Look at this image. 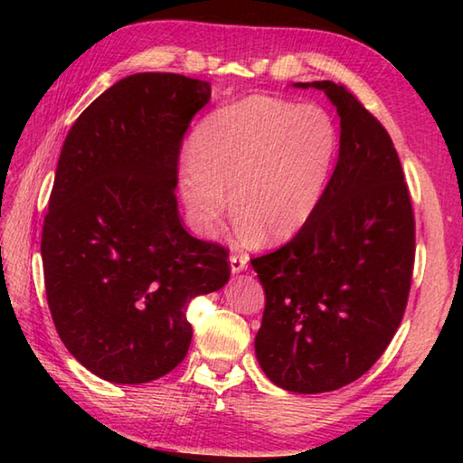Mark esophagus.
I'll use <instances>...</instances> for the list:
<instances>
[{
	"label": "esophagus",
	"mask_w": 463,
	"mask_h": 463,
	"mask_svg": "<svg viewBox=\"0 0 463 463\" xmlns=\"http://www.w3.org/2000/svg\"><path fill=\"white\" fill-rule=\"evenodd\" d=\"M247 261H249V257L247 255H231V271L232 273H241V271H245L247 269Z\"/></svg>",
	"instance_id": "obj_1"
}]
</instances>
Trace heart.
<instances>
[{
  "label": "heart",
  "mask_w": 463,
  "mask_h": 463,
  "mask_svg": "<svg viewBox=\"0 0 463 463\" xmlns=\"http://www.w3.org/2000/svg\"><path fill=\"white\" fill-rule=\"evenodd\" d=\"M339 132L318 106L250 96L216 109L192 138L179 174L187 218L210 237L229 203L245 241H286L304 229L323 200Z\"/></svg>",
  "instance_id": "b5f03b06"
}]
</instances>
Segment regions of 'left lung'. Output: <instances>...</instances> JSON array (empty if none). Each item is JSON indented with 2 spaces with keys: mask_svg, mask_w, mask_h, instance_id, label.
Segmentation results:
<instances>
[{
  "mask_svg": "<svg viewBox=\"0 0 463 463\" xmlns=\"http://www.w3.org/2000/svg\"><path fill=\"white\" fill-rule=\"evenodd\" d=\"M326 93L341 118L339 159L317 213L250 265L265 289L255 355L288 392L339 390L370 370L401 326L412 279L414 216L386 128L345 85Z\"/></svg>",
  "mask_w": 463,
  "mask_h": 463,
  "instance_id": "obj_1",
  "label": "left lung"
}]
</instances>
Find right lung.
Wrapping results in <instances>:
<instances>
[{
    "mask_svg": "<svg viewBox=\"0 0 463 463\" xmlns=\"http://www.w3.org/2000/svg\"><path fill=\"white\" fill-rule=\"evenodd\" d=\"M210 83L137 73L83 109L61 148L43 226L46 300L77 362L114 383L169 373L192 298L229 281V253L179 221L177 161Z\"/></svg>",
    "mask_w": 463,
    "mask_h": 463,
    "instance_id": "obj_1",
    "label": "right lung"
}]
</instances>
